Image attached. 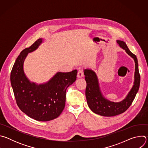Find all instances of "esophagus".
<instances>
[{
	"label": "esophagus",
	"instance_id": "obj_1",
	"mask_svg": "<svg viewBox=\"0 0 148 148\" xmlns=\"http://www.w3.org/2000/svg\"><path fill=\"white\" fill-rule=\"evenodd\" d=\"M83 76H84V73H83L82 70H79L78 73H77V77L80 78H82Z\"/></svg>",
	"mask_w": 148,
	"mask_h": 148
}]
</instances>
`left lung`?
I'll return each mask as SVG.
<instances>
[{"label":"left lung","mask_w":148,"mask_h":148,"mask_svg":"<svg viewBox=\"0 0 148 148\" xmlns=\"http://www.w3.org/2000/svg\"><path fill=\"white\" fill-rule=\"evenodd\" d=\"M117 43L134 59L135 62L134 85L125 99L119 102H114L105 99L99 90L97 77L95 72L90 69L84 70L87 82L86 95L88 107L94 113L105 116H115L127 110L135 99L140 86V77L136 56L130 50L124 41L117 40Z\"/></svg>","instance_id":"1"}]
</instances>
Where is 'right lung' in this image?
Listing matches in <instances>:
<instances>
[{"instance_id": "obj_1", "label": "right lung", "mask_w": 148, "mask_h": 148, "mask_svg": "<svg viewBox=\"0 0 148 148\" xmlns=\"http://www.w3.org/2000/svg\"><path fill=\"white\" fill-rule=\"evenodd\" d=\"M41 43L42 39L39 38L20 53L12 68L10 82L20 110L36 121H49L57 118L64 110L67 88L75 81L77 70L58 72L44 84L30 82L23 71V62L28 53L35 50Z\"/></svg>"}]
</instances>
